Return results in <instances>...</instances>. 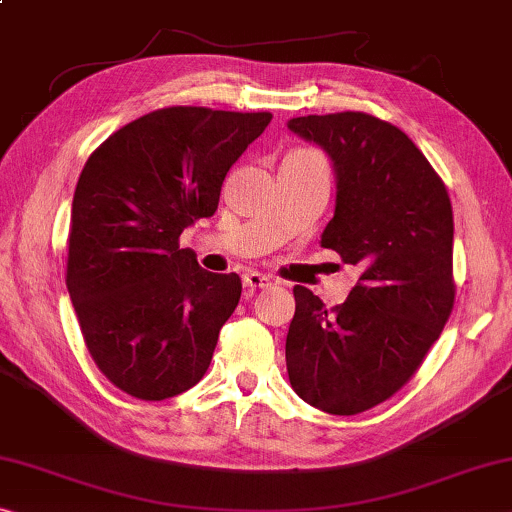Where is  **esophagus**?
<instances>
[{
    "label": "esophagus",
    "mask_w": 512,
    "mask_h": 512,
    "mask_svg": "<svg viewBox=\"0 0 512 512\" xmlns=\"http://www.w3.org/2000/svg\"><path fill=\"white\" fill-rule=\"evenodd\" d=\"M242 283H245V288H267L272 283V279L258 272H247L245 277H242Z\"/></svg>",
    "instance_id": "obj_1"
}]
</instances>
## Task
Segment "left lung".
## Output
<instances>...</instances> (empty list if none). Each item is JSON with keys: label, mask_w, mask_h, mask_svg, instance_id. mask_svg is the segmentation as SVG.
Returning a JSON list of instances; mask_svg holds the SVG:
<instances>
[{"label": "left lung", "mask_w": 512, "mask_h": 512, "mask_svg": "<svg viewBox=\"0 0 512 512\" xmlns=\"http://www.w3.org/2000/svg\"><path fill=\"white\" fill-rule=\"evenodd\" d=\"M336 178L322 247L361 277L332 311L295 286L286 336L290 384L329 414H359L416 373L453 309V210L442 180L396 125L361 112L290 119Z\"/></svg>", "instance_id": "obj_1"}]
</instances>
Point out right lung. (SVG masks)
Returning <instances> with one entry per match:
<instances>
[{
	"label": "right lung",
	"mask_w": 512,
	"mask_h": 512,
	"mask_svg": "<svg viewBox=\"0 0 512 512\" xmlns=\"http://www.w3.org/2000/svg\"><path fill=\"white\" fill-rule=\"evenodd\" d=\"M270 119L157 109L86 160L70 212L66 286L93 361L130 396L164 400L206 375L242 283L203 270L178 238L215 215L226 174Z\"/></svg>",
	"instance_id": "1"
}]
</instances>
